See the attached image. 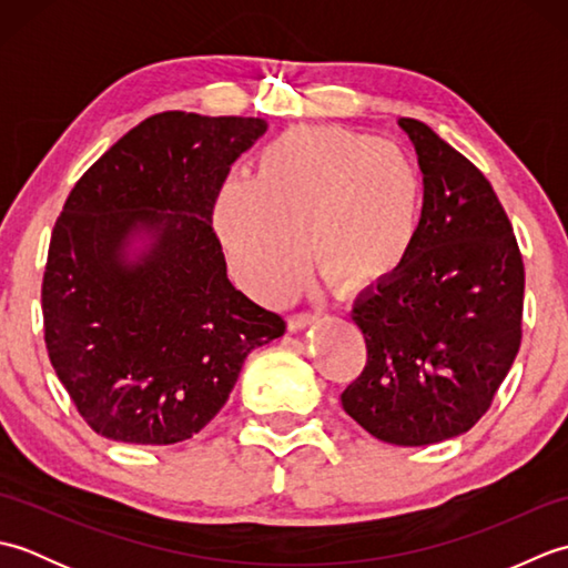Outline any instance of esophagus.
Segmentation results:
<instances>
[{
    "instance_id": "1",
    "label": "esophagus",
    "mask_w": 568,
    "mask_h": 568,
    "mask_svg": "<svg viewBox=\"0 0 568 568\" xmlns=\"http://www.w3.org/2000/svg\"><path fill=\"white\" fill-rule=\"evenodd\" d=\"M312 322H317V315H315V312H297V315H291V317H287V329H291V332L305 329V327H310Z\"/></svg>"
}]
</instances>
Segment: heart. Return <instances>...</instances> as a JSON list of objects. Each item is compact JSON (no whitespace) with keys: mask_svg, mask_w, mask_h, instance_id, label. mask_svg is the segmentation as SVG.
Segmentation results:
<instances>
[{"mask_svg":"<svg viewBox=\"0 0 568 568\" xmlns=\"http://www.w3.org/2000/svg\"><path fill=\"white\" fill-rule=\"evenodd\" d=\"M425 220V183L395 143L334 124L275 134L251 180L232 178L212 222L232 271L253 295L281 297L310 268L332 293L383 291L413 258Z\"/></svg>","mask_w":568,"mask_h":568,"instance_id":"obj_1","label":"heart"}]
</instances>
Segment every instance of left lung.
<instances>
[{
	"mask_svg": "<svg viewBox=\"0 0 568 568\" xmlns=\"http://www.w3.org/2000/svg\"><path fill=\"white\" fill-rule=\"evenodd\" d=\"M425 180L413 258L356 300L366 366L342 393L373 437L427 446L488 413L523 342L525 265L486 175L417 119H400Z\"/></svg>",
	"mask_w": 568,
	"mask_h": 568,
	"instance_id": "1",
	"label": "left lung"
}]
</instances>
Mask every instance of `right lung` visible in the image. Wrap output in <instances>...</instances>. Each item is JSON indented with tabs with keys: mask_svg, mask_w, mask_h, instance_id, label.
Wrapping results in <instances>:
<instances>
[{
	"mask_svg": "<svg viewBox=\"0 0 568 568\" xmlns=\"http://www.w3.org/2000/svg\"><path fill=\"white\" fill-rule=\"evenodd\" d=\"M256 116L161 112L88 168L51 234L41 285L48 358L106 439L175 444L224 407L281 315L229 283L212 204L263 131ZM150 248L129 260L130 239Z\"/></svg>",
	"mask_w": 568,
	"mask_h": 568,
	"instance_id": "obj_1",
	"label": "right lung"
}]
</instances>
